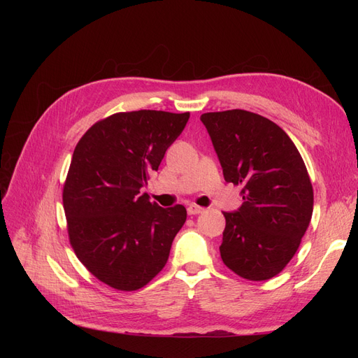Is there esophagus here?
I'll return each mask as SVG.
<instances>
[{
  "label": "esophagus",
  "instance_id": "esophagus-1",
  "mask_svg": "<svg viewBox=\"0 0 358 358\" xmlns=\"http://www.w3.org/2000/svg\"><path fill=\"white\" fill-rule=\"evenodd\" d=\"M203 210H204V209L200 208V206H197V204H189L188 208H187L188 215H199V213H201Z\"/></svg>",
  "mask_w": 358,
  "mask_h": 358
}]
</instances>
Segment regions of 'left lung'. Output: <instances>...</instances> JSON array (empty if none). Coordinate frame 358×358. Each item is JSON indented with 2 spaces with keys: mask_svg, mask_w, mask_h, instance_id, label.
<instances>
[{
  "mask_svg": "<svg viewBox=\"0 0 358 358\" xmlns=\"http://www.w3.org/2000/svg\"><path fill=\"white\" fill-rule=\"evenodd\" d=\"M224 179L241 185L242 206L224 212V264L249 280L282 272L306 233L313 189L305 162L282 128L248 110L200 116Z\"/></svg>",
  "mask_w": 358,
  "mask_h": 358,
  "instance_id": "left-lung-1",
  "label": "left lung"
}]
</instances>
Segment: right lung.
<instances>
[{
	"label": "right lung",
	"instance_id": "1",
	"mask_svg": "<svg viewBox=\"0 0 358 358\" xmlns=\"http://www.w3.org/2000/svg\"><path fill=\"white\" fill-rule=\"evenodd\" d=\"M188 119V112L115 113L94 124L74 149L62 191L70 243L80 263L115 289L152 280L187 221L182 204L164 209L140 189Z\"/></svg>",
	"mask_w": 358,
	"mask_h": 358
}]
</instances>
